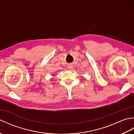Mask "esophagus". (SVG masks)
<instances>
[{
    "instance_id": "esophagus-1",
    "label": "esophagus",
    "mask_w": 134,
    "mask_h": 134,
    "mask_svg": "<svg viewBox=\"0 0 134 134\" xmlns=\"http://www.w3.org/2000/svg\"><path fill=\"white\" fill-rule=\"evenodd\" d=\"M69 69H71L72 67L71 65H69Z\"/></svg>"
}]
</instances>
